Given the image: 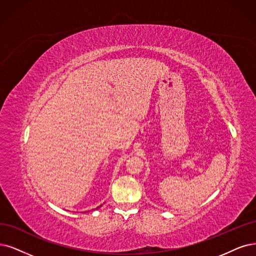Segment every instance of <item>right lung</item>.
<instances>
[{
  "label": "right lung",
  "instance_id": "obj_1",
  "mask_svg": "<svg viewBox=\"0 0 256 256\" xmlns=\"http://www.w3.org/2000/svg\"><path fill=\"white\" fill-rule=\"evenodd\" d=\"M100 206H98V208H97V209H99V208H100Z\"/></svg>",
  "mask_w": 256,
  "mask_h": 256
}]
</instances>
